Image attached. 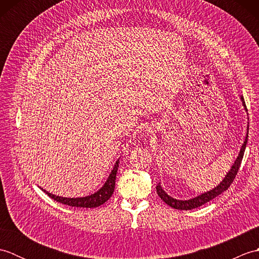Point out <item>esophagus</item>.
<instances>
[{
  "label": "esophagus",
  "mask_w": 259,
  "mask_h": 259,
  "mask_svg": "<svg viewBox=\"0 0 259 259\" xmlns=\"http://www.w3.org/2000/svg\"><path fill=\"white\" fill-rule=\"evenodd\" d=\"M149 130H150V129H149Z\"/></svg>",
  "instance_id": "34e87169"
}]
</instances>
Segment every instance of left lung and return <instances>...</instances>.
<instances>
[{"instance_id":"left-lung-1","label":"left lung","mask_w":259,"mask_h":259,"mask_svg":"<svg viewBox=\"0 0 259 259\" xmlns=\"http://www.w3.org/2000/svg\"><path fill=\"white\" fill-rule=\"evenodd\" d=\"M240 100L241 103H243L244 109L247 111V108H246V104H245V100H244V97H240ZM249 124V123H248ZM248 129H249V125H247V134H246V138L244 144L241 145L240 148V151L238 153V157L236 158L235 162L233 163V166L230 167V170L227 172V175L225 176L224 179L221 181V183L218 184V186L214 187L213 189H210L209 191L203 192V194H200L199 196H197L195 198H191V199H187V200H180V199H176V198L170 197L166 191L162 189V187L159 183L156 187L157 189V194L158 196L161 198V199L167 203L168 206L172 207L175 209H179V210H190V209H194L197 207H200L202 206L203 203H206L208 201H210L213 198H216L217 196H219L221 194H223L224 191H226L229 186L232 185L233 180L235 179L236 175L238 172V169L240 167V163L241 160H243V157H244V152L246 149V145H247V139H248Z\"/></svg>"}]
</instances>
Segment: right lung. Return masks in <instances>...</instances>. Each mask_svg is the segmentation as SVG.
<instances>
[{
    "label": "right lung",
    "mask_w": 259,
    "mask_h": 259,
    "mask_svg": "<svg viewBox=\"0 0 259 259\" xmlns=\"http://www.w3.org/2000/svg\"><path fill=\"white\" fill-rule=\"evenodd\" d=\"M119 167V159L115 161L113 169L110 172L109 177L106 183L101 187L100 189L96 191L95 194H91L85 197H78V198H67V197H61V196H56L41 188L46 194L52 198V199L57 200L58 202H61L63 205H68L71 207H82V208H96L101 206L102 203L106 202L110 197L112 196L114 191V186H115V177H117V171Z\"/></svg>",
    "instance_id": "1"
}]
</instances>
